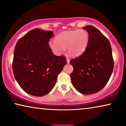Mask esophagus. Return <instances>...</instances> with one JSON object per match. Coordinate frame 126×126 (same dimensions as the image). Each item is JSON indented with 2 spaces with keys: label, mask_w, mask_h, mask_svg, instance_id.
Instances as JSON below:
<instances>
[{
  "label": "esophagus",
  "mask_w": 126,
  "mask_h": 126,
  "mask_svg": "<svg viewBox=\"0 0 126 126\" xmlns=\"http://www.w3.org/2000/svg\"><path fill=\"white\" fill-rule=\"evenodd\" d=\"M67 63L68 64L69 63V59H68V58H67Z\"/></svg>",
  "instance_id": "1"
}]
</instances>
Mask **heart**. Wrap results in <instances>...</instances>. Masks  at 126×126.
I'll return each mask as SVG.
<instances>
[{
    "label": "heart",
    "instance_id": "heart-1",
    "mask_svg": "<svg viewBox=\"0 0 126 126\" xmlns=\"http://www.w3.org/2000/svg\"><path fill=\"white\" fill-rule=\"evenodd\" d=\"M89 39V34L84 29L67 31L56 35L55 41L48 42V47L56 55H61L66 48L69 55L77 57L85 51Z\"/></svg>",
    "mask_w": 126,
    "mask_h": 126
}]
</instances>
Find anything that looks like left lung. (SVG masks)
<instances>
[{
	"mask_svg": "<svg viewBox=\"0 0 126 126\" xmlns=\"http://www.w3.org/2000/svg\"><path fill=\"white\" fill-rule=\"evenodd\" d=\"M82 28L89 34V42L82 55L69 62L74 67L70 76L79 92L91 94L106 85L113 71L114 61L108 39L92 25Z\"/></svg>",
	"mask_w": 126,
	"mask_h": 126,
	"instance_id": "obj_1",
	"label": "left lung"
}]
</instances>
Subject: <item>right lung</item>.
I'll return each mask as SVG.
<instances>
[{"instance_id": "right-lung-1", "label": "right lung", "mask_w": 126, "mask_h": 126, "mask_svg": "<svg viewBox=\"0 0 126 126\" xmlns=\"http://www.w3.org/2000/svg\"><path fill=\"white\" fill-rule=\"evenodd\" d=\"M53 32L35 28L18 39L14 50L12 69L15 79L29 94L43 96L55 86L67 64L64 57L56 56L48 47Z\"/></svg>"}]
</instances>
